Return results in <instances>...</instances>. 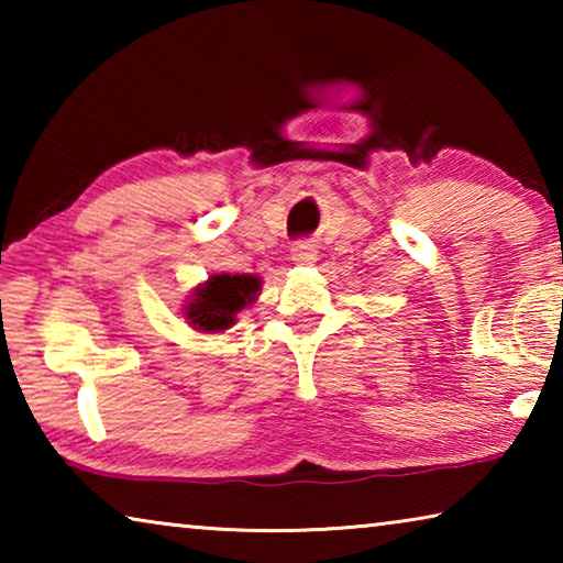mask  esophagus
<instances>
[{"label":"esophagus","mask_w":563,"mask_h":563,"mask_svg":"<svg viewBox=\"0 0 563 563\" xmlns=\"http://www.w3.org/2000/svg\"><path fill=\"white\" fill-rule=\"evenodd\" d=\"M290 258L298 265H312L318 258V251L310 243H295L290 247Z\"/></svg>","instance_id":"1"}]
</instances>
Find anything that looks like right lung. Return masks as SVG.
Masks as SVG:
<instances>
[{"label": "right lung", "instance_id": "1", "mask_svg": "<svg viewBox=\"0 0 563 563\" xmlns=\"http://www.w3.org/2000/svg\"><path fill=\"white\" fill-rule=\"evenodd\" d=\"M261 288V278L255 275H213L203 288L194 292V300L188 302L186 316L196 330H228L235 322V316L245 305H251L255 292Z\"/></svg>", "mask_w": 563, "mask_h": 563}]
</instances>
